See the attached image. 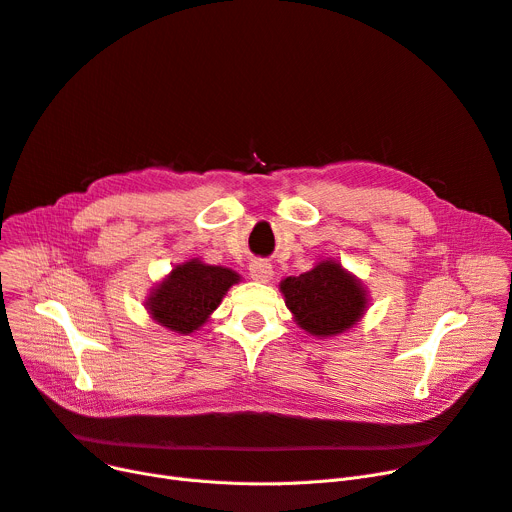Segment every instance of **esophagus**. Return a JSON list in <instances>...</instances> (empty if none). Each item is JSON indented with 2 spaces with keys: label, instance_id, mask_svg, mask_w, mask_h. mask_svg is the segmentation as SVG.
<instances>
[{
  "label": "esophagus",
  "instance_id": "esophagus-1",
  "mask_svg": "<svg viewBox=\"0 0 512 512\" xmlns=\"http://www.w3.org/2000/svg\"><path fill=\"white\" fill-rule=\"evenodd\" d=\"M250 277H252L254 281H258V283L271 281V277H273V266H271V262H266V260H254V262L250 264Z\"/></svg>",
  "mask_w": 512,
  "mask_h": 512
}]
</instances>
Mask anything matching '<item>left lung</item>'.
Returning a JSON list of instances; mask_svg holds the SVG:
<instances>
[{"label":"left lung","instance_id":"obj_1","mask_svg":"<svg viewBox=\"0 0 512 512\" xmlns=\"http://www.w3.org/2000/svg\"><path fill=\"white\" fill-rule=\"evenodd\" d=\"M279 287L294 321L316 337L348 331L369 306L367 289L335 260H323L300 277H287Z\"/></svg>","mask_w":512,"mask_h":512}]
</instances>
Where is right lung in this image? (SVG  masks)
<instances>
[{"label": "right lung", "mask_w": 512, "mask_h": 512, "mask_svg": "<svg viewBox=\"0 0 512 512\" xmlns=\"http://www.w3.org/2000/svg\"><path fill=\"white\" fill-rule=\"evenodd\" d=\"M239 275L225 266L204 264L193 258L177 264L150 294L145 308L152 319L175 333L198 331L223 302Z\"/></svg>", "instance_id": "obj_1"}]
</instances>
